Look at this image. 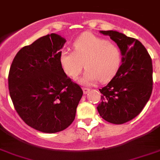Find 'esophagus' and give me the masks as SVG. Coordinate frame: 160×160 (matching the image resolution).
I'll return each instance as SVG.
<instances>
[{
	"instance_id": "obj_1",
	"label": "esophagus",
	"mask_w": 160,
	"mask_h": 160,
	"mask_svg": "<svg viewBox=\"0 0 160 160\" xmlns=\"http://www.w3.org/2000/svg\"><path fill=\"white\" fill-rule=\"evenodd\" d=\"M82 91H83V93L87 94L90 91H91V90H90L89 88H87V87H82Z\"/></svg>"
}]
</instances>
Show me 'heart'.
<instances>
[{
  "label": "heart",
  "instance_id": "1",
  "mask_svg": "<svg viewBox=\"0 0 160 160\" xmlns=\"http://www.w3.org/2000/svg\"><path fill=\"white\" fill-rule=\"evenodd\" d=\"M73 52L62 50L59 62L65 74L77 78L87 69L79 81L83 84H93L100 80L107 82L115 77L121 68L122 55L119 47L108 39L85 32L73 42Z\"/></svg>",
  "mask_w": 160,
  "mask_h": 160
}]
</instances>
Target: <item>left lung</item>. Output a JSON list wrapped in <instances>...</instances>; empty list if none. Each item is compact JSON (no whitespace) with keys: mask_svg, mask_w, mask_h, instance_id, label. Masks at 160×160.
Returning <instances> with one entry per match:
<instances>
[{"mask_svg":"<svg viewBox=\"0 0 160 160\" xmlns=\"http://www.w3.org/2000/svg\"><path fill=\"white\" fill-rule=\"evenodd\" d=\"M116 42L122 55L119 71L106 87L99 89L100 117L121 125L133 120L142 111L153 89L152 61L142 43L115 31H100Z\"/></svg>","mask_w":160,"mask_h":160,"instance_id":"obj_1","label":"left lung"}]
</instances>
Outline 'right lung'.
<instances>
[{"label":"right lung","mask_w":160,"mask_h":160,"mask_svg":"<svg viewBox=\"0 0 160 160\" xmlns=\"http://www.w3.org/2000/svg\"><path fill=\"white\" fill-rule=\"evenodd\" d=\"M65 39L47 35L19 50L8 77L10 98L19 117L31 128L53 133L72 124L83 91L59 62Z\"/></svg>","instance_id":"1"}]
</instances>
